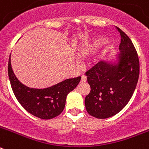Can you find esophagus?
<instances>
[{
    "label": "esophagus",
    "mask_w": 149,
    "mask_h": 149,
    "mask_svg": "<svg viewBox=\"0 0 149 149\" xmlns=\"http://www.w3.org/2000/svg\"><path fill=\"white\" fill-rule=\"evenodd\" d=\"M81 83H84V82H86V77L85 75H82L81 76Z\"/></svg>",
    "instance_id": "esophagus-1"
}]
</instances>
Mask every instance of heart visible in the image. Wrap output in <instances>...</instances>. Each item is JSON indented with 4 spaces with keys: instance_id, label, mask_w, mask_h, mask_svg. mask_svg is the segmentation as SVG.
Instances as JSON below:
<instances>
[{
    "instance_id": "1",
    "label": "heart",
    "mask_w": 149,
    "mask_h": 149,
    "mask_svg": "<svg viewBox=\"0 0 149 149\" xmlns=\"http://www.w3.org/2000/svg\"><path fill=\"white\" fill-rule=\"evenodd\" d=\"M104 41V38H97L84 42L77 50V56L81 59L87 58L95 53L97 50L103 45Z\"/></svg>"
}]
</instances>
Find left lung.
Masks as SVG:
<instances>
[{
	"label": "left lung",
	"instance_id": "obj_1",
	"mask_svg": "<svg viewBox=\"0 0 149 149\" xmlns=\"http://www.w3.org/2000/svg\"><path fill=\"white\" fill-rule=\"evenodd\" d=\"M120 53L115 64L101 61L86 72L90 93L85 98L89 115L107 119L117 114L127 105L136 89L139 62L131 39L119 27Z\"/></svg>",
	"mask_w": 149,
	"mask_h": 149
}]
</instances>
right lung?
<instances>
[{"label":"right lung","mask_w":149,"mask_h":149,"mask_svg":"<svg viewBox=\"0 0 149 149\" xmlns=\"http://www.w3.org/2000/svg\"><path fill=\"white\" fill-rule=\"evenodd\" d=\"M8 74L14 95L18 102L30 114L42 119H51L60 115L65 107L67 95L74 89L81 77L66 79L45 89H33L18 81L11 66L10 56Z\"/></svg>","instance_id":"right-lung-1"}]
</instances>
